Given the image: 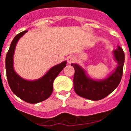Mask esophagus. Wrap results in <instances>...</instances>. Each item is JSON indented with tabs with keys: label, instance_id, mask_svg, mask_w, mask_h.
Returning a JSON list of instances; mask_svg holds the SVG:
<instances>
[{
	"label": "esophagus",
	"instance_id": "34e87169",
	"mask_svg": "<svg viewBox=\"0 0 131 131\" xmlns=\"http://www.w3.org/2000/svg\"><path fill=\"white\" fill-rule=\"evenodd\" d=\"M75 58L73 57V56H69L68 58V62L69 63H73V62H75Z\"/></svg>",
	"mask_w": 131,
	"mask_h": 131
}]
</instances>
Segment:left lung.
<instances>
[{"label":"left lung","instance_id":"1","mask_svg":"<svg viewBox=\"0 0 131 131\" xmlns=\"http://www.w3.org/2000/svg\"><path fill=\"white\" fill-rule=\"evenodd\" d=\"M113 52L114 59L117 62V66L108 77L104 79H93L89 77L79 65L71 63L75 69L74 91L77 95L89 100H99L108 96L117 87L122 78L125 54L119 46Z\"/></svg>","mask_w":131,"mask_h":131}]
</instances>
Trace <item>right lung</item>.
<instances>
[{"instance_id":"obj_1","label":"right lung","mask_w":131,"mask_h":131,"mask_svg":"<svg viewBox=\"0 0 131 131\" xmlns=\"http://www.w3.org/2000/svg\"><path fill=\"white\" fill-rule=\"evenodd\" d=\"M28 30L19 33L12 41L6 56V70L9 86L17 96L26 102L37 104L49 98L53 91V82L62 69L66 66V61L54 66L45 75L33 81L23 79L14 69V54L17 42Z\"/></svg>"}]
</instances>
